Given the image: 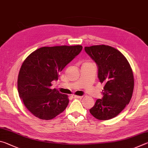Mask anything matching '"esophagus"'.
<instances>
[{"label":"esophagus","instance_id":"obj_1","mask_svg":"<svg viewBox=\"0 0 148 148\" xmlns=\"http://www.w3.org/2000/svg\"><path fill=\"white\" fill-rule=\"evenodd\" d=\"M73 98H79V99H81L82 97V96H79V95H72Z\"/></svg>","mask_w":148,"mask_h":148}]
</instances>
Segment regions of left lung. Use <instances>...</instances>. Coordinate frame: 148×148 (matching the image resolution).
Returning a JSON list of instances; mask_svg holds the SVG:
<instances>
[{
	"label": "left lung",
	"instance_id": "1",
	"mask_svg": "<svg viewBox=\"0 0 148 148\" xmlns=\"http://www.w3.org/2000/svg\"><path fill=\"white\" fill-rule=\"evenodd\" d=\"M86 53L96 62L98 78L105 85L103 97L90 109L97 120H108L118 116L129 104L133 95L134 76L125 56L109 45L85 47Z\"/></svg>",
	"mask_w": 148,
	"mask_h": 148
}]
</instances>
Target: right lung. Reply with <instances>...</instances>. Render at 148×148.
<instances>
[{"label": "right lung", "instance_id": "1", "mask_svg": "<svg viewBox=\"0 0 148 148\" xmlns=\"http://www.w3.org/2000/svg\"><path fill=\"white\" fill-rule=\"evenodd\" d=\"M82 49V45L43 47L27 56L17 79L18 93L26 108L41 120H49L66 109L67 95L51 89V82Z\"/></svg>", "mask_w": 148, "mask_h": 148}]
</instances>
